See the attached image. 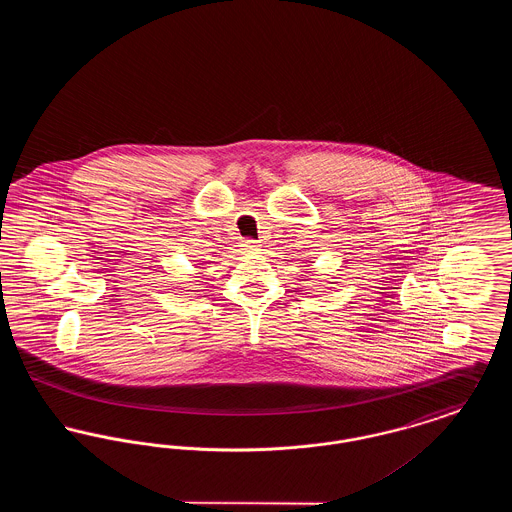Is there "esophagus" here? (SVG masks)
<instances>
[{"label":"esophagus","instance_id":"1","mask_svg":"<svg viewBox=\"0 0 512 512\" xmlns=\"http://www.w3.org/2000/svg\"><path fill=\"white\" fill-rule=\"evenodd\" d=\"M244 247L249 253H255V251H259V242H255V240H245Z\"/></svg>","mask_w":512,"mask_h":512}]
</instances>
